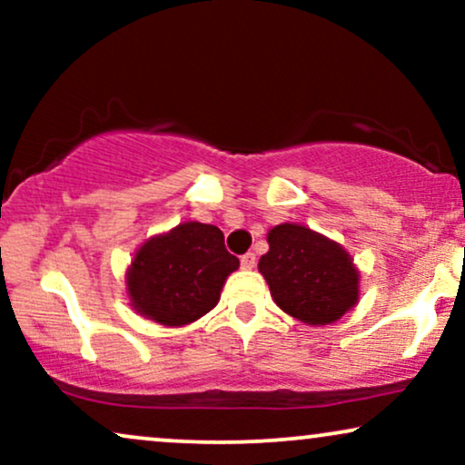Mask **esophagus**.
Masks as SVG:
<instances>
[{
    "label": "esophagus",
    "mask_w": 465,
    "mask_h": 465,
    "mask_svg": "<svg viewBox=\"0 0 465 465\" xmlns=\"http://www.w3.org/2000/svg\"><path fill=\"white\" fill-rule=\"evenodd\" d=\"M240 264H242V269H253L255 266V253H244V255H240Z\"/></svg>",
    "instance_id": "34e87169"
}]
</instances>
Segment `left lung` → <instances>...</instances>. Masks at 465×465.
<instances>
[{"instance_id": "obj_1", "label": "left lung", "mask_w": 465, "mask_h": 465, "mask_svg": "<svg viewBox=\"0 0 465 465\" xmlns=\"http://www.w3.org/2000/svg\"><path fill=\"white\" fill-rule=\"evenodd\" d=\"M258 269L273 302L302 323H334L359 302V271L345 249L303 225L271 229Z\"/></svg>"}]
</instances>
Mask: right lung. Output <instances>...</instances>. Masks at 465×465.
Segmentation results:
<instances>
[{"label":"right lung","instance_id":"right-lung-1","mask_svg":"<svg viewBox=\"0 0 465 465\" xmlns=\"http://www.w3.org/2000/svg\"><path fill=\"white\" fill-rule=\"evenodd\" d=\"M240 266L214 225L183 223L143 242L126 275L135 311L162 325H185L221 300L227 275Z\"/></svg>","mask_w":465,"mask_h":465}]
</instances>
